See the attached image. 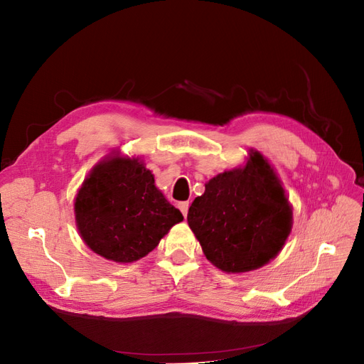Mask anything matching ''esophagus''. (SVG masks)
<instances>
[{
	"label": "esophagus",
	"instance_id": "obj_1",
	"mask_svg": "<svg viewBox=\"0 0 364 364\" xmlns=\"http://www.w3.org/2000/svg\"><path fill=\"white\" fill-rule=\"evenodd\" d=\"M188 208H190V203L188 202H181L179 203V209L182 211L183 217L186 218V215H188Z\"/></svg>",
	"mask_w": 364,
	"mask_h": 364
}]
</instances>
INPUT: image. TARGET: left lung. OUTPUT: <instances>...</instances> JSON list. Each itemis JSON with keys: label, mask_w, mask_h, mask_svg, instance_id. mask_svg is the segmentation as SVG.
I'll use <instances>...</instances> for the list:
<instances>
[{"label": "left lung", "mask_w": 364, "mask_h": 364, "mask_svg": "<svg viewBox=\"0 0 364 364\" xmlns=\"http://www.w3.org/2000/svg\"><path fill=\"white\" fill-rule=\"evenodd\" d=\"M186 218L209 262L226 273H246L282 250L293 206L273 165L250 149L243 165L205 183Z\"/></svg>", "instance_id": "1"}]
</instances>
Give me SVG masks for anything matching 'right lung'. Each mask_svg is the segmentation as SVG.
<instances>
[{"label":"right lung","mask_w":364,"mask_h":364,"mask_svg":"<svg viewBox=\"0 0 364 364\" xmlns=\"http://www.w3.org/2000/svg\"><path fill=\"white\" fill-rule=\"evenodd\" d=\"M75 226L85 245L105 259L130 264L155 249L183 215L155 185L139 156L109 153L74 199Z\"/></svg>","instance_id":"obj_1"}]
</instances>
